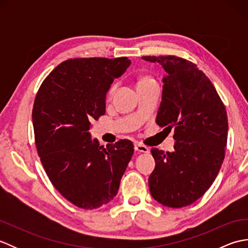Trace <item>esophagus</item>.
I'll use <instances>...</instances> for the list:
<instances>
[{
    "mask_svg": "<svg viewBox=\"0 0 248 248\" xmlns=\"http://www.w3.org/2000/svg\"><path fill=\"white\" fill-rule=\"evenodd\" d=\"M134 149H135V151L143 152V154H148V152H149V148H148V147H146V146L141 145V144H135Z\"/></svg>",
    "mask_w": 248,
    "mask_h": 248,
    "instance_id": "34e87169",
    "label": "esophagus"
}]
</instances>
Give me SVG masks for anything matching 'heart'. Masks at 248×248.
<instances>
[{
  "instance_id": "1",
  "label": "heart",
  "mask_w": 248,
  "mask_h": 248,
  "mask_svg": "<svg viewBox=\"0 0 248 248\" xmlns=\"http://www.w3.org/2000/svg\"><path fill=\"white\" fill-rule=\"evenodd\" d=\"M149 80H151V78H150L149 77H143V78H140L139 84H141V83H144V82H146V81H149ZM113 88H114V87H110V89H109L108 93V94H109L110 93H112Z\"/></svg>"
}]
</instances>
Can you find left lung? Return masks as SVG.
I'll return each mask as SVG.
<instances>
[{
	"mask_svg": "<svg viewBox=\"0 0 248 248\" xmlns=\"http://www.w3.org/2000/svg\"><path fill=\"white\" fill-rule=\"evenodd\" d=\"M165 70L156 124L175 129L172 152L152 148L149 177L157 202L182 208L199 199L217 178L225 157L228 118L212 82L192 62L175 55L143 56Z\"/></svg>",
	"mask_w": 248,
	"mask_h": 248,
	"instance_id": "obj_1",
	"label": "left lung"
}]
</instances>
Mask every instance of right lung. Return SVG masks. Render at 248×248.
<instances>
[{"label": "right lung", "instance_id": "right-lung-1", "mask_svg": "<svg viewBox=\"0 0 248 248\" xmlns=\"http://www.w3.org/2000/svg\"><path fill=\"white\" fill-rule=\"evenodd\" d=\"M130 64L128 57L67 60L37 92L31 113L37 152L54 187L78 208L108 203L133 155L131 140L104 147L88 132L92 120L105 114L110 84Z\"/></svg>", "mask_w": 248, "mask_h": 248}]
</instances>
